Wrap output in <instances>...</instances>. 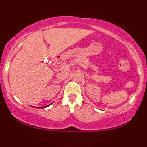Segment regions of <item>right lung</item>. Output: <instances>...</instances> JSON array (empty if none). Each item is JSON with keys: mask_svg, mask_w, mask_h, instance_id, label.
<instances>
[{"mask_svg": "<svg viewBox=\"0 0 147 147\" xmlns=\"http://www.w3.org/2000/svg\"><path fill=\"white\" fill-rule=\"evenodd\" d=\"M50 104H49V105H47V106H43V107H39V108H46V107H47V106H49L50 105ZM36 108H37V107H36Z\"/></svg>", "mask_w": 147, "mask_h": 147, "instance_id": "add662e5", "label": "right lung"}]
</instances>
